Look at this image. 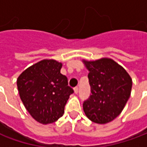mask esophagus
I'll list each match as a JSON object with an SVG mask.
<instances>
[{"instance_id":"1","label":"esophagus","mask_w":147,"mask_h":147,"mask_svg":"<svg viewBox=\"0 0 147 147\" xmlns=\"http://www.w3.org/2000/svg\"><path fill=\"white\" fill-rule=\"evenodd\" d=\"M74 93L77 94L78 92V87H76V88H74Z\"/></svg>"}]
</instances>
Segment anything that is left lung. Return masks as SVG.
Returning <instances> with one entry per match:
<instances>
[{
    "label": "left lung",
    "mask_w": 147,
    "mask_h": 147,
    "mask_svg": "<svg viewBox=\"0 0 147 147\" xmlns=\"http://www.w3.org/2000/svg\"><path fill=\"white\" fill-rule=\"evenodd\" d=\"M89 71L92 95L83 102L86 116L94 123L105 124L120 115L132 90V78L121 65L110 58L94 61L82 59Z\"/></svg>",
    "instance_id": "obj_1"
}]
</instances>
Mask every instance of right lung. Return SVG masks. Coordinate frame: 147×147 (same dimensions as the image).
<instances>
[{"mask_svg": "<svg viewBox=\"0 0 147 147\" xmlns=\"http://www.w3.org/2000/svg\"><path fill=\"white\" fill-rule=\"evenodd\" d=\"M62 63L42 59L26 69L17 79L20 96L26 110L38 123H52L65 113L74 90L60 74Z\"/></svg>", "mask_w": 147, "mask_h": 147, "instance_id": "add662e5", "label": "right lung"}]
</instances>
